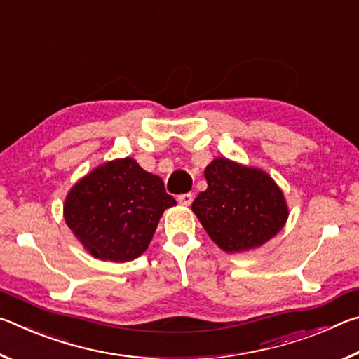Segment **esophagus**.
Returning a JSON list of instances; mask_svg holds the SVG:
<instances>
[{
    "label": "esophagus",
    "mask_w": 359,
    "mask_h": 359,
    "mask_svg": "<svg viewBox=\"0 0 359 359\" xmlns=\"http://www.w3.org/2000/svg\"><path fill=\"white\" fill-rule=\"evenodd\" d=\"M177 201L182 205H190L193 201V194L191 193H184V194H179L177 196Z\"/></svg>",
    "instance_id": "esophagus-1"
}]
</instances>
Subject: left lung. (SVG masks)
<instances>
[{
    "mask_svg": "<svg viewBox=\"0 0 359 359\" xmlns=\"http://www.w3.org/2000/svg\"><path fill=\"white\" fill-rule=\"evenodd\" d=\"M208 190L191 209L209 238L228 253L261 247L283 228L288 208L280 188L264 171L215 158L205 168Z\"/></svg>",
    "mask_w": 359,
    "mask_h": 359,
    "instance_id": "left-lung-1",
    "label": "left lung"
}]
</instances>
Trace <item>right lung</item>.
I'll use <instances>...</instances> for the list:
<instances>
[{"label": "right lung", "instance_id": "1", "mask_svg": "<svg viewBox=\"0 0 359 359\" xmlns=\"http://www.w3.org/2000/svg\"><path fill=\"white\" fill-rule=\"evenodd\" d=\"M175 204L163 180L128 156L79 180L66 196L63 214L95 258L123 263L147 250L163 212Z\"/></svg>", "mask_w": 359, "mask_h": 359}]
</instances>
